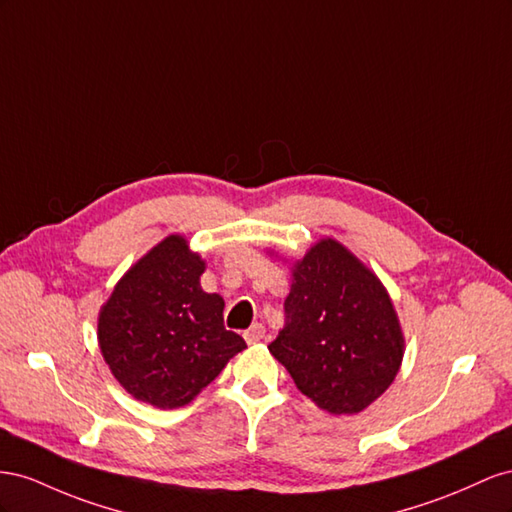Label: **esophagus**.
Listing matches in <instances>:
<instances>
[{"label": "esophagus", "instance_id": "obj_1", "mask_svg": "<svg viewBox=\"0 0 512 512\" xmlns=\"http://www.w3.org/2000/svg\"><path fill=\"white\" fill-rule=\"evenodd\" d=\"M264 337H266V328L261 326V324H255V326H251V328L244 332V339H246L248 345H255L259 341H264Z\"/></svg>", "mask_w": 512, "mask_h": 512}]
</instances>
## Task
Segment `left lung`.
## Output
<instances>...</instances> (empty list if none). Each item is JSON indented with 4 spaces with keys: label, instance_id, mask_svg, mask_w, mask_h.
Listing matches in <instances>:
<instances>
[{
    "label": "left lung",
    "instance_id": "obj_1",
    "mask_svg": "<svg viewBox=\"0 0 512 512\" xmlns=\"http://www.w3.org/2000/svg\"><path fill=\"white\" fill-rule=\"evenodd\" d=\"M289 270L287 321L270 354L319 410H367L390 388L405 354L388 289L334 238L317 240Z\"/></svg>",
    "mask_w": 512,
    "mask_h": 512
}]
</instances>
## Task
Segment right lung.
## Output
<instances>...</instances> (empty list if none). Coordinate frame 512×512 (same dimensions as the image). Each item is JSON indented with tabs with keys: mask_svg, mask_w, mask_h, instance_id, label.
Here are the masks:
<instances>
[{
	"mask_svg": "<svg viewBox=\"0 0 512 512\" xmlns=\"http://www.w3.org/2000/svg\"><path fill=\"white\" fill-rule=\"evenodd\" d=\"M206 259L182 233L152 246L98 313V347L130 397L158 410L191 403L246 347L225 330V300L201 289Z\"/></svg>",
	"mask_w": 512,
	"mask_h": 512,
	"instance_id": "add662e5",
	"label": "right lung"
}]
</instances>
